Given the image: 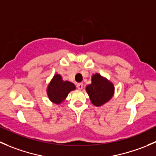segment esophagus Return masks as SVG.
Wrapping results in <instances>:
<instances>
[{
  "instance_id": "34e87169",
  "label": "esophagus",
  "mask_w": 156,
  "mask_h": 156,
  "mask_svg": "<svg viewBox=\"0 0 156 156\" xmlns=\"http://www.w3.org/2000/svg\"><path fill=\"white\" fill-rule=\"evenodd\" d=\"M76 86H77V88H78V90H81L83 88V84H82V83H78Z\"/></svg>"
}]
</instances>
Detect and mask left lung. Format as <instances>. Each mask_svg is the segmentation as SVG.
I'll return each mask as SVG.
<instances>
[{
	"mask_svg": "<svg viewBox=\"0 0 156 156\" xmlns=\"http://www.w3.org/2000/svg\"><path fill=\"white\" fill-rule=\"evenodd\" d=\"M90 102L95 106H102L108 103L115 94L112 82L106 78L96 73L91 76V84L86 87Z\"/></svg>",
	"mask_w": 156,
	"mask_h": 156,
	"instance_id": "left-lung-1",
	"label": "left lung"
}]
</instances>
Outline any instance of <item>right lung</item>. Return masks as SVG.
Listing matches in <instances>:
<instances>
[{
	"label": "right lung",
	"mask_w": 156,
	"mask_h": 156,
	"mask_svg": "<svg viewBox=\"0 0 156 156\" xmlns=\"http://www.w3.org/2000/svg\"><path fill=\"white\" fill-rule=\"evenodd\" d=\"M75 90V85L68 81H63L62 76L55 74L47 87V94L52 103L59 105L65 101L68 94Z\"/></svg>",
	"instance_id": "1"
}]
</instances>
